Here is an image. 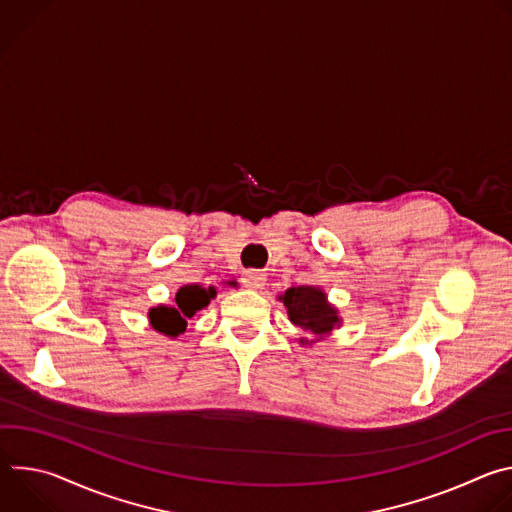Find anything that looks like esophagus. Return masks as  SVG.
I'll return each mask as SVG.
<instances>
[{"label":"esophagus","mask_w":512,"mask_h":512,"mask_svg":"<svg viewBox=\"0 0 512 512\" xmlns=\"http://www.w3.org/2000/svg\"><path fill=\"white\" fill-rule=\"evenodd\" d=\"M243 285L249 287V289H261L263 283H265V273L261 271H255V269H249L243 273Z\"/></svg>","instance_id":"1"}]
</instances>
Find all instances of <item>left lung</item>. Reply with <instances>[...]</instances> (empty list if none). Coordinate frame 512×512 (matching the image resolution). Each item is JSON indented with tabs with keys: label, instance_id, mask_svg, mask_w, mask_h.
Listing matches in <instances>:
<instances>
[{
	"label": "left lung",
	"instance_id": "obj_1",
	"mask_svg": "<svg viewBox=\"0 0 512 512\" xmlns=\"http://www.w3.org/2000/svg\"><path fill=\"white\" fill-rule=\"evenodd\" d=\"M279 300L287 308L291 322L316 336L332 332V328L338 324L336 310L326 302V294L318 287H312V285L289 287Z\"/></svg>",
	"mask_w": 512,
	"mask_h": 512
}]
</instances>
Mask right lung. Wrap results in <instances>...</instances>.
I'll list each match as a JSON object with an SVG mask.
<instances>
[{
    "label": "right lung",
    "instance_id": "1",
    "mask_svg": "<svg viewBox=\"0 0 512 512\" xmlns=\"http://www.w3.org/2000/svg\"><path fill=\"white\" fill-rule=\"evenodd\" d=\"M231 285H237L231 281ZM216 296L214 287H202L200 283H190L178 289L174 306H158L150 310V322L158 332H164L168 336H178L186 330L188 320L204 310L210 300Z\"/></svg>",
    "mask_w": 512,
    "mask_h": 512
}]
</instances>
